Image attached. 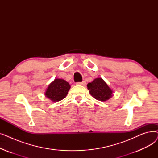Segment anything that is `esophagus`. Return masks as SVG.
<instances>
[{
  "label": "esophagus",
  "mask_w": 158,
  "mask_h": 158,
  "mask_svg": "<svg viewBox=\"0 0 158 158\" xmlns=\"http://www.w3.org/2000/svg\"><path fill=\"white\" fill-rule=\"evenodd\" d=\"M77 85H82V86H85L86 85V82L85 81L82 82H77L76 83Z\"/></svg>",
  "instance_id": "1"
}]
</instances>
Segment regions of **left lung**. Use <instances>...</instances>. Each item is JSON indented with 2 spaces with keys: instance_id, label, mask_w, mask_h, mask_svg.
<instances>
[{
  "instance_id": "left-lung-1",
  "label": "left lung",
  "mask_w": 158,
  "mask_h": 158,
  "mask_svg": "<svg viewBox=\"0 0 158 158\" xmlns=\"http://www.w3.org/2000/svg\"><path fill=\"white\" fill-rule=\"evenodd\" d=\"M90 95L98 101L105 102L113 96V90L101 77H97L87 85Z\"/></svg>"
}]
</instances>
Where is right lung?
Returning a JSON list of instances; mask_svg holds the SVG:
<instances>
[{"label":"right lung","instance_id":"1","mask_svg":"<svg viewBox=\"0 0 158 158\" xmlns=\"http://www.w3.org/2000/svg\"><path fill=\"white\" fill-rule=\"evenodd\" d=\"M70 89V85L67 81L56 78L48 86L45 95L52 102H56L65 98Z\"/></svg>","mask_w":158,"mask_h":158}]
</instances>
